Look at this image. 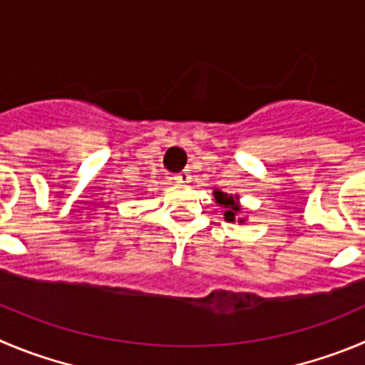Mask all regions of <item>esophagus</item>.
<instances>
[{
  "label": "esophagus",
  "mask_w": 365,
  "mask_h": 365,
  "mask_svg": "<svg viewBox=\"0 0 365 365\" xmlns=\"http://www.w3.org/2000/svg\"><path fill=\"white\" fill-rule=\"evenodd\" d=\"M175 180L178 183H189L190 182V175L187 171H182V173H178V175H175Z\"/></svg>",
  "instance_id": "obj_1"
}]
</instances>
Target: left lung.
I'll return each mask as SVG.
<instances>
[{
    "mask_svg": "<svg viewBox=\"0 0 365 365\" xmlns=\"http://www.w3.org/2000/svg\"><path fill=\"white\" fill-rule=\"evenodd\" d=\"M214 200H216V203L220 207H223L225 209V221H229V223H234V221H237L240 225H245V221H247V216H243V212H241V203H240V196L237 194H229V192H223V190L220 189H214Z\"/></svg>",
    "mask_w": 365,
    "mask_h": 365,
    "instance_id": "obj_1",
    "label": "left lung"
}]
</instances>
